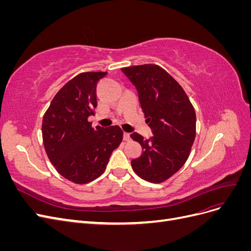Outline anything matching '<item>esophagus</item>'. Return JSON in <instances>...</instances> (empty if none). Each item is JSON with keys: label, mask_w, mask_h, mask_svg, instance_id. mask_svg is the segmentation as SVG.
Masks as SVG:
<instances>
[{"label": "esophagus", "mask_w": 251, "mask_h": 251, "mask_svg": "<svg viewBox=\"0 0 251 251\" xmlns=\"http://www.w3.org/2000/svg\"><path fill=\"white\" fill-rule=\"evenodd\" d=\"M124 139H125L126 141H130V140H131V135H130V133L125 132V133H124Z\"/></svg>", "instance_id": "esophagus-1"}]
</instances>
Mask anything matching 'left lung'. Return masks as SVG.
Returning a JSON list of instances; mask_svg holds the SVG:
<instances>
[{
  "label": "left lung",
  "mask_w": 251,
  "mask_h": 251,
  "mask_svg": "<svg viewBox=\"0 0 251 251\" xmlns=\"http://www.w3.org/2000/svg\"><path fill=\"white\" fill-rule=\"evenodd\" d=\"M137 90L141 109L151 136L144 139L134 132L142 155L131 161L142 179L160 183L177 173L187 160L196 136V113L184 90L157 65L121 69Z\"/></svg>",
  "instance_id": "obj_1"
}]
</instances>
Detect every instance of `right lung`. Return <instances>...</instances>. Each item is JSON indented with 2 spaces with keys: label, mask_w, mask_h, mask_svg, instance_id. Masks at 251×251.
Masks as SVG:
<instances>
[{
  "label": "right lung",
  "mask_w": 251,
  "mask_h": 251,
  "mask_svg": "<svg viewBox=\"0 0 251 251\" xmlns=\"http://www.w3.org/2000/svg\"><path fill=\"white\" fill-rule=\"evenodd\" d=\"M107 72L76 75L53 98L43 118L44 147L66 179L83 184L104 172L112 151L123 141L118 126L92 127L88 118L97 107L96 86Z\"/></svg>",
  "instance_id": "right-lung-1"
}]
</instances>
